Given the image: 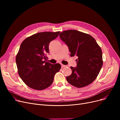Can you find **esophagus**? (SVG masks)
Masks as SVG:
<instances>
[{"mask_svg": "<svg viewBox=\"0 0 120 120\" xmlns=\"http://www.w3.org/2000/svg\"><path fill=\"white\" fill-rule=\"evenodd\" d=\"M61 67H62V68H65V67H66V65H63V64H61Z\"/></svg>", "mask_w": 120, "mask_h": 120, "instance_id": "1", "label": "esophagus"}]
</instances>
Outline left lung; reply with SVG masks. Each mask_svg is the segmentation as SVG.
Masks as SVG:
<instances>
[{"instance_id": "left-lung-1", "label": "left lung", "mask_w": 120, "mask_h": 120, "mask_svg": "<svg viewBox=\"0 0 120 120\" xmlns=\"http://www.w3.org/2000/svg\"><path fill=\"white\" fill-rule=\"evenodd\" d=\"M61 39L68 46L71 56H76V67H71V74L66 77L68 82L77 87H83L96 79L103 66L102 52L91 35L77 30L63 31Z\"/></svg>"}]
</instances>
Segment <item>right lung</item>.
Segmentation results:
<instances>
[{
	"label": "right lung",
	"mask_w": 120,
	"mask_h": 120,
	"mask_svg": "<svg viewBox=\"0 0 120 120\" xmlns=\"http://www.w3.org/2000/svg\"><path fill=\"white\" fill-rule=\"evenodd\" d=\"M60 31L37 33L25 39L16 56L18 73L29 87L43 90L51 85L55 74L61 68L60 64H52L44 61L49 53V43Z\"/></svg>",
	"instance_id": "obj_1"
}]
</instances>
